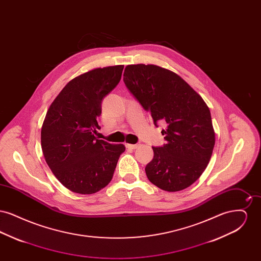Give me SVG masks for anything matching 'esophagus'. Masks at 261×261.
I'll return each instance as SVG.
<instances>
[{
  "label": "esophagus",
  "instance_id": "esophagus-1",
  "mask_svg": "<svg viewBox=\"0 0 261 261\" xmlns=\"http://www.w3.org/2000/svg\"><path fill=\"white\" fill-rule=\"evenodd\" d=\"M138 147H139V145H137V144H135V145H133V144H126V148H128V149H135Z\"/></svg>",
  "mask_w": 261,
  "mask_h": 261
}]
</instances>
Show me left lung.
Returning a JSON list of instances; mask_svg holds the SVG:
<instances>
[{
	"label": "left lung",
	"mask_w": 261,
	"mask_h": 261,
	"mask_svg": "<svg viewBox=\"0 0 261 261\" xmlns=\"http://www.w3.org/2000/svg\"><path fill=\"white\" fill-rule=\"evenodd\" d=\"M123 81L155 126L166 124V144L153 149L145 170L149 181L167 192L195 183L211 161L215 133L211 111L199 94L173 71L155 64H129Z\"/></svg>",
	"instance_id": "left-lung-1"
}]
</instances>
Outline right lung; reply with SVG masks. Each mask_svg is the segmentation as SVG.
Instances as JSON below:
<instances>
[{"label":"right lung","instance_id":"add662e5","mask_svg":"<svg viewBox=\"0 0 261 261\" xmlns=\"http://www.w3.org/2000/svg\"><path fill=\"white\" fill-rule=\"evenodd\" d=\"M124 65L94 68L70 80L54 99L41 129V146L51 172L69 191L91 195L112 181L122 144L95 137L101 101L116 87Z\"/></svg>","mask_w":261,"mask_h":261}]
</instances>
